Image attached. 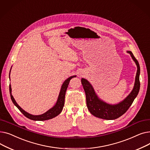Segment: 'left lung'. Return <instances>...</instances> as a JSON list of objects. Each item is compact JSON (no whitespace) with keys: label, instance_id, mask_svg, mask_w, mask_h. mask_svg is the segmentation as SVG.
<instances>
[{"label":"left lung","instance_id":"1","mask_svg":"<svg viewBox=\"0 0 150 150\" xmlns=\"http://www.w3.org/2000/svg\"><path fill=\"white\" fill-rule=\"evenodd\" d=\"M136 62L137 70L136 76L134 86L131 93L122 101L116 105H109L100 99L95 92L92 86L87 80L82 78L81 83L86 93V104L89 112L94 116L102 119L114 120L120 117L128 111L132 102L137 96L140 89V66L131 51H127Z\"/></svg>","mask_w":150,"mask_h":150}]
</instances>
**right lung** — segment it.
Listing matches in <instances>:
<instances>
[{
	"instance_id": "obj_1",
	"label": "right lung",
	"mask_w": 150,
	"mask_h": 150,
	"mask_svg": "<svg viewBox=\"0 0 150 150\" xmlns=\"http://www.w3.org/2000/svg\"><path fill=\"white\" fill-rule=\"evenodd\" d=\"M11 71V70H10ZM76 76H70L69 78H68L66 80L64 81V82L63 83L61 88V91L59 94V96L57 100V101L55 105L51 109H50L49 111H47L46 112L41 114V115H31L28 112H27L26 111H25L24 110L22 109L16 103V101H15L14 97H13L12 94H11V85L10 84V97H11V99L13 101V103H14V105L16 106L19 111L24 115L26 117L28 118L29 119H31L32 120H38V121H44V120H49L51 119H53V118L57 117L58 115H59L63 109V107H64V101H65V95H66V90L67 89L68 85L69 84V81L70 80L72 79V78L75 77Z\"/></svg>"
}]
</instances>
